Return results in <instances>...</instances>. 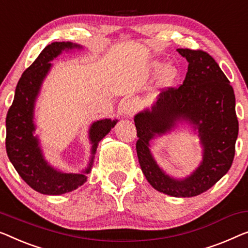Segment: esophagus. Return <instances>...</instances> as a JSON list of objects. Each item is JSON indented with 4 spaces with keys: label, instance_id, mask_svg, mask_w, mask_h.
Returning a JSON list of instances; mask_svg holds the SVG:
<instances>
[{
    "label": "esophagus",
    "instance_id": "esophagus-1",
    "mask_svg": "<svg viewBox=\"0 0 248 248\" xmlns=\"http://www.w3.org/2000/svg\"><path fill=\"white\" fill-rule=\"evenodd\" d=\"M136 110H137V103L134 99H128V100L124 101L123 105H121V112H123L124 116H127V117L134 116Z\"/></svg>",
    "mask_w": 248,
    "mask_h": 248
}]
</instances>
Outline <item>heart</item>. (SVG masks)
<instances>
[{
  "mask_svg": "<svg viewBox=\"0 0 248 248\" xmlns=\"http://www.w3.org/2000/svg\"><path fill=\"white\" fill-rule=\"evenodd\" d=\"M175 77H176V70L172 68L168 69L167 72H166V81H171Z\"/></svg>",
  "mask_w": 248,
  "mask_h": 248,
  "instance_id": "1",
  "label": "heart"
}]
</instances>
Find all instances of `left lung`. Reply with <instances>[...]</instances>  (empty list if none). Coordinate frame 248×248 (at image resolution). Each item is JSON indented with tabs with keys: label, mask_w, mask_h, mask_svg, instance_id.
I'll return each instance as SVG.
<instances>
[{
	"label": "left lung",
	"mask_w": 248,
	"mask_h": 248,
	"mask_svg": "<svg viewBox=\"0 0 248 248\" xmlns=\"http://www.w3.org/2000/svg\"><path fill=\"white\" fill-rule=\"evenodd\" d=\"M188 61L182 86L162 91L151 109L135 116L136 149L140 167L155 189L172 197H194L213 187L230 170L235 156L238 120L230 80L217 62L202 50L177 49ZM186 122L197 130L203 161L184 180L167 175L150 153V140Z\"/></svg>",
	"instance_id": "left-lung-1"
}]
</instances>
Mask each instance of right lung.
Returning a JSON list of instances; mask_svg holds the SVG:
<instances>
[{
	"label": "right lung",
	"mask_w": 248,
	"mask_h": 248,
	"mask_svg": "<svg viewBox=\"0 0 248 248\" xmlns=\"http://www.w3.org/2000/svg\"><path fill=\"white\" fill-rule=\"evenodd\" d=\"M72 42H53L44 47L35 61L18 80L14 100L6 114L5 147L7 157L21 178L35 191L44 195H62L77 189L87 182L98 143L116 125L118 120L102 119L91 124L89 139L92 143L91 159L81 173L54 169L44 159L39 138L34 136V106L43 80L49 73L50 61L64 50L81 49Z\"/></svg>",
	"instance_id": "obj_1"
}]
</instances>
